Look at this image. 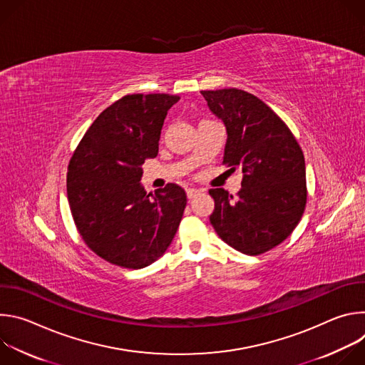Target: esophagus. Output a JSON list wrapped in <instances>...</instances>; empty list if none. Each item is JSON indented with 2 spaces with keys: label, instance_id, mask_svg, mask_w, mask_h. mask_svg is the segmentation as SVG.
<instances>
[{
  "label": "esophagus",
  "instance_id": "34e87169",
  "mask_svg": "<svg viewBox=\"0 0 365 365\" xmlns=\"http://www.w3.org/2000/svg\"><path fill=\"white\" fill-rule=\"evenodd\" d=\"M200 193V190H197V189H193V187H189L187 190H186V195H187V197L189 199H193L195 196H197Z\"/></svg>",
  "mask_w": 365,
  "mask_h": 365
}]
</instances>
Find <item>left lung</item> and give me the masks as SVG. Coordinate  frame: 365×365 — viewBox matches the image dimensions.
I'll use <instances>...</instances> for the list:
<instances>
[{
  "label": "left lung",
  "mask_w": 365,
  "mask_h": 365,
  "mask_svg": "<svg viewBox=\"0 0 365 365\" xmlns=\"http://www.w3.org/2000/svg\"><path fill=\"white\" fill-rule=\"evenodd\" d=\"M200 93L227 128L222 163L242 172L237 199L221 187L210 190L215 200L210 221L237 251L263 254L283 242L304 212L303 151L284 121L252 93L235 88Z\"/></svg>",
  "instance_id": "obj_1"
}]
</instances>
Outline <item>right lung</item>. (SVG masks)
<instances>
[{"label":"right lung","instance_id":"add662e5","mask_svg":"<svg viewBox=\"0 0 365 365\" xmlns=\"http://www.w3.org/2000/svg\"><path fill=\"white\" fill-rule=\"evenodd\" d=\"M180 99L133 93L103 110L85 133L68 168V200L85 244L106 262L143 269L170 245L186 193L169 183L154 195L140 185L145 159L159 153L168 111Z\"/></svg>","mask_w":365,"mask_h":365}]
</instances>
